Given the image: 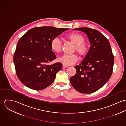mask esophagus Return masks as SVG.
<instances>
[{
	"mask_svg": "<svg viewBox=\"0 0 126 126\" xmlns=\"http://www.w3.org/2000/svg\"><path fill=\"white\" fill-rule=\"evenodd\" d=\"M67 67V65H64V64L63 65V68H66Z\"/></svg>",
	"mask_w": 126,
	"mask_h": 126,
	"instance_id": "esophagus-1",
	"label": "esophagus"
}]
</instances>
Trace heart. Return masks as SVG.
Segmentation results:
<instances>
[{
    "instance_id": "obj_1",
    "label": "heart",
    "mask_w": 126,
    "mask_h": 126,
    "mask_svg": "<svg viewBox=\"0 0 126 126\" xmlns=\"http://www.w3.org/2000/svg\"><path fill=\"white\" fill-rule=\"evenodd\" d=\"M67 39L75 45L74 51H77L81 57H85L89 50V44L85 42V37L78 32H73L66 36ZM62 42L58 37H55L51 41L50 47L55 53L60 52L62 49ZM78 60L76 54H64L58 59V62L65 65H70Z\"/></svg>"
}]
</instances>
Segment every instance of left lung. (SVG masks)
<instances>
[{"instance_id": "left-lung-1", "label": "left lung", "mask_w": 126, "mask_h": 126, "mask_svg": "<svg viewBox=\"0 0 126 126\" xmlns=\"http://www.w3.org/2000/svg\"><path fill=\"white\" fill-rule=\"evenodd\" d=\"M84 32L91 44L89 50L70 79L75 89L83 94L94 93L108 81L112 72L114 56L108 39L97 30L89 28L74 29Z\"/></svg>"}]
</instances>
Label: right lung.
Returning <instances> with one entry per match:
<instances>
[{
	"mask_svg": "<svg viewBox=\"0 0 126 126\" xmlns=\"http://www.w3.org/2000/svg\"><path fill=\"white\" fill-rule=\"evenodd\" d=\"M68 30L51 26L36 27L20 38L14 62L17 76L23 84L32 89L41 90L52 83L63 64L59 62L47 64L56 58L50 43Z\"/></svg>",
	"mask_w": 126,
	"mask_h": 126,
	"instance_id": "right-lung-1",
	"label": "right lung"
}]
</instances>
